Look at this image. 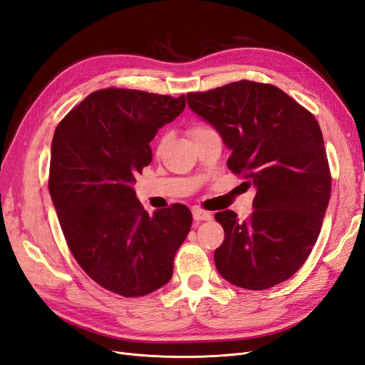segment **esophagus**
Returning a JSON list of instances; mask_svg holds the SVG:
<instances>
[{"mask_svg":"<svg viewBox=\"0 0 365 365\" xmlns=\"http://www.w3.org/2000/svg\"><path fill=\"white\" fill-rule=\"evenodd\" d=\"M192 213H193V219L197 220V222L212 219V213H208V212H205V210H201V208H193Z\"/></svg>","mask_w":365,"mask_h":365,"instance_id":"34e87169","label":"esophagus"}]
</instances>
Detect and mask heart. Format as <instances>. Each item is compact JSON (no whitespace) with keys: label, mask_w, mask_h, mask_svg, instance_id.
<instances>
[{"label":"heart","mask_w":365,"mask_h":365,"mask_svg":"<svg viewBox=\"0 0 365 365\" xmlns=\"http://www.w3.org/2000/svg\"><path fill=\"white\" fill-rule=\"evenodd\" d=\"M204 129H207V128H193V129H192V135L197 134V132H201V130H204Z\"/></svg>","instance_id":"b5f03b06"}]
</instances>
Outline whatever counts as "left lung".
I'll return each instance as SVG.
<instances>
[{"label": "left lung", "instance_id": "obj_1", "mask_svg": "<svg viewBox=\"0 0 365 365\" xmlns=\"http://www.w3.org/2000/svg\"><path fill=\"white\" fill-rule=\"evenodd\" d=\"M187 103L231 150L228 169L256 189L248 219L215 215L225 231L215 251L219 274L251 291L288 280L311 254L330 197L318 121L280 88L251 81L189 93Z\"/></svg>", "mask_w": 365, "mask_h": 365}]
</instances>
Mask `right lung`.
<instances>
[{
  "label": "right lung",
  "mask_w": 365,
  "mask_h": 365,
  "mask_svg": "<svg viewBox=\"0 0 365 365\" xmlns=\"http://www.w3.org/2000/svg\"><path fill=\"white\" fill-rule=\"evenodd\" d=\"M184 108V94L106 88L88 96L54 130L48 190L62 233L81 268L118 295H148L168 283L190 231L185 205L149 216L132 187L152 161L149 143Z\"/></svg>",
  "instance_id": "1"
}]
</instances>
